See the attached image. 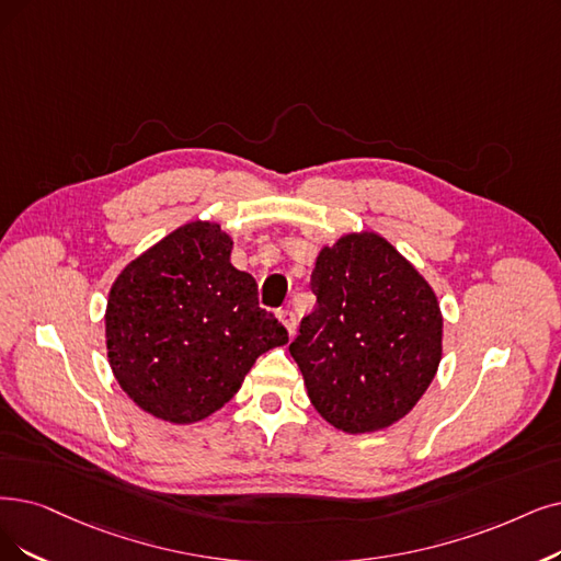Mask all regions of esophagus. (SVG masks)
<instances>
[{
	"label": "esophagus",
	"mask_w": 561,
	"mask_h": 561,
	"mask_svg": "<svg viewBox=\"0 0 561 561\" xmlns=\"http://www.w3.org/2000/svg\"><path fill=\"white\" fill-rule=\"evenodd\" d=\"M278 320L283 322V327L287 329L289 335H295V331H297V316H295L293 310H287V308L280 310V312H278Z\"/></svg>",
	"instance_id": "34e87169"
}]
</instances>
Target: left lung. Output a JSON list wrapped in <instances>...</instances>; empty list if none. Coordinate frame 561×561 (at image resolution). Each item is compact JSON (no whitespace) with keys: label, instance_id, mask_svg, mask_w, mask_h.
Segmentation results:
<instances>
[{"label":"left lung","instance_id":"8db88e82","mask_svg":"<svg viewBox=\"0 0 561 561\" xmlns=\"http://www.w3.org/2000/svg\"><path fill=\"white\" fill-rule=\"evenodd\" d=\"M310 287L318 304L289 354L312 408L343 433L389 428L412 412L439 366L433 287L375 232L324 245Z\"/></svg>","mask_w":561,"mask_h":561}]
</instances>
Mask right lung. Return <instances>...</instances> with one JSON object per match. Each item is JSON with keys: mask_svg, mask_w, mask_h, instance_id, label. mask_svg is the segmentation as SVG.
<instances>
[{"mask_svg": "<svg viewBox=\"0 0 561 561\" xmlns=\"http://www.w3.org/2000/svg\"><path fill=\"white\" fill-rule=\"evenodd\" d=\"M232 237L193 220L124 266L105 308L107 362L126 396L176 425L203 421L239 391L255 358L287 343L230 262Z\"/></svg>", "mask_w": 561, "mask_h": 561, "instance_id": "obj_1", "label": "right lung"}]
</instances>
